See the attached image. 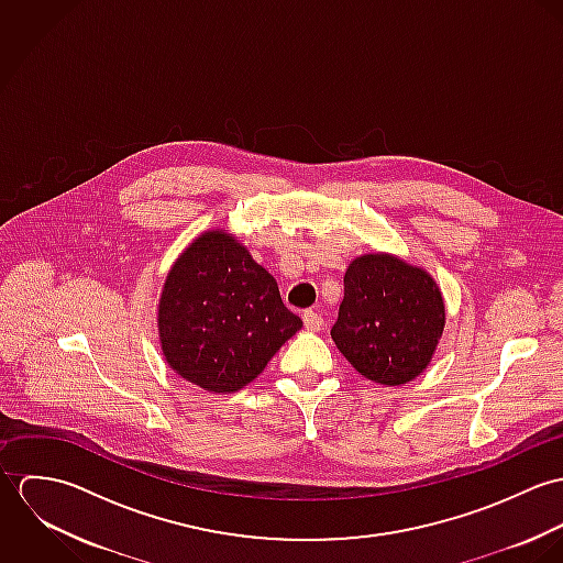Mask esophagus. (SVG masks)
<instances>
[{"label": "esophagus", "mask_w": 563, "mask_h": 563, "mask_svg": "<svg viewBox=\"0 0 563 563\" xmlns=\"http://www.w3.org/2000/svg\"><path fill=\"white\" fill-rule=\"evenodd\" d=\"M303 322H306V327H308L310 331H319V329H322V324H324L321 314H319V312H312V310H306V312H303Z\"/></svg>", "instance_id": "esophagus-1"}]
</instances>
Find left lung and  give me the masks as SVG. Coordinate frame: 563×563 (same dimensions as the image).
Masks as SVG:
<instances>
[{"mask_svg": "<svg viewBox=\"0 0 563 563\" xmlns=\"http://www.w3.org/2000/svg\"><path fill=\"white\" fill-rule=\"evenodd\" d=\"M442 329L444 301L424 271L388 253L351 262L331 338L366 379L411 382L431 362Z\"/></svg>", "mask_w": 563, "mask_h": 563, "instance_id": "left-lung-1", "label": "left lung"}]
</instances>
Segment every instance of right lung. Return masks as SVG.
Segmentation results:
<instances>
[{
	"instance_id": "obj_1",
	"label": "right lung",
	"mask_w": 563,
	"mask_h": 563,
	"mask_svg": "<svg viewBox=\"0 0 563 563\" xmlns=\"http://www.w3.org/2000/svg\"><path fill=\"white\" fill-rule=\"evenodd\" d=\"M158 324L164 357L177 375L208 393H236L303 322L241 242L208 232L173 264Z\"/></svg>"
}]
</instances>
